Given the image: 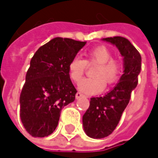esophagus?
<instances>
[{
  "instance_id": "esophagus-1",
  "label": "esophagus",
  "mask_w": 158,
  "mask_h": 158,
  "mask_svg": "<svg viewBox=\"0 0 158 158\" xmlns=\"http://www.w3.org/2000/svg\"><path fill=\"white\" fill-rule=\"evenodd\" d=\"M82 97H84V95H83L82 93H80V92H77V93H76V99H77V100L81 99Z\"/></svg>"
}]
</instances>
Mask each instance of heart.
I'll list each match as a JSON object with an SVG mask.
<instances>
[{
	"mask_svg": "<svg viewBox=\"0 0 158 158\" xmlns=\"http://www.w3.org/2000/svg\"><path fill=\"white\" fill-rule=\"evenodd\" d=\"M85 60L74 57L68 66L69 78L75 83L79 82L86 70V65L97 64L92 71L94 78L83 79L79 83V89L88 94L100 93L105 88V82L112 84L117 81L121 73V66L118 61L111 58L110 49L104 46H98L86 53Z\"/></svg>",
	"mask_w": 158,
	"mask_h": 158,
	"instance_id": "heart-1",
	"label": "heart"
}]
</instances>
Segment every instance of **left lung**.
I'll list each match as a JSON object with an SVG mask.
<instances>
[{"label": "left lung", "instance_id": "8db88e82", "mask_svg": "<svg viewBox=\"0 0 158 158\" xmlns=\"http://www.w3.org/2000/svg\"><path fill=\"white\" fill-rule=\"evenodd\" d=\"M115 46L123 57V74L119 82L102 97L90 99L89 107L82 117L86 135L94 139L104 138L116 128L129 103L131 93L136 88L141 71V55L131 42L122 36L103 38Z\"/></svg>", "mask_w": 158, "mask_h": 158}]
</instances>
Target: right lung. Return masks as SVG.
Wrapping results in <instances>:
<instances>
[{"label":"right lung","mask_w":158,"mask_h":158,"mask_svg":"<svg viewBox=\"0 0 158 158\" xmlns=\"http://www.w3.org/2000/svg\"><path fill=\"white\" fill-rule=\"evenodd\" d=\"M86 42L56 37L35 52L20 95V117L34 137H45L56 128L60 111L75 101L68 66Z\"/></svg>","instance_id":"right-lung-1"}]
</instances>
